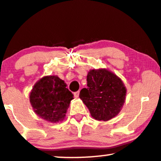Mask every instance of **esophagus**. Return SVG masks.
Here are the masks:
<instances>
[{
	"label": "esophagus",
	"mask_w": 161,
	"mask_h": 161,
	"mask_svg": "<svg viewBox=\"0 0 161 161\" xmlns=\"http://www.w3.org/2000/svg\"><path fill=\"white\" fill-rule=\"evenodd\" d=\"M79 94H80V91H77V92H75V93H74V96H75V98H78Z\"/></svg>",
	"instance_id": "obj_1"
}]
</instances>
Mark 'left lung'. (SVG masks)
Here are the masks:
<instances>
[{
	"label": "left lung",
	"instance_id": "8db88e82",
	"mask_svg": "<svg viewBox=\"0 0 161 161\" xmlns=\"http://www.w3.org/2000/svg\"><path fill=\"white\" fill-rule=\"evenodd\" d=\"M87 88L80 92V98L98 121H108L120 112L125 101L126 88L122 80L108 69H92L86 77Z\"/></svg>",
	"mask_w": 161,
	"mask_h": 161
}]
</instances>
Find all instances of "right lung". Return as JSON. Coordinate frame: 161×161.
Listing matches in <instances>:
<instances>
[{"instance_id": "add662e5", "label": "right lung", "mask_w": 161, "mask_h": 161, "mask_svg": "<svg viewBox=\"0 0 161 161\" xmlns=\"http://www.w3.org/2000/svg\"><path fill=\"white\" fill-rule=\"evenodd\" d=\"M73 94L56 75L45 76L36 83L30 93L34 112L43 119L57 123L64 119Z\"/></svg>"}]
</instances>
